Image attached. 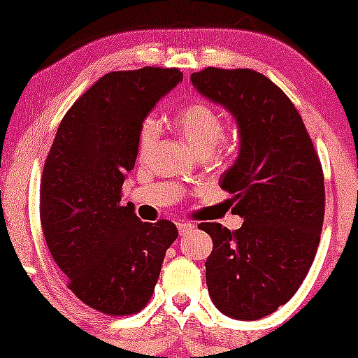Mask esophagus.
Instances as JSON below:
<instances>
[{"label": "esophagus", "instance_id": "34e87169", "mask_svg": "<svg viewBox=\"0 0 358 358\" xmlns=\"http://www.w3.org/2000/svg\"><path fill=\"white\" fill-rule=\"evenodd\" d=\"M176 227H178L180 236H185L187 232H190V230L194 229V225L190 222H178V223H176Z\"/></svg>", "mask_w": 358, "mask_h": 358}]
</instances>
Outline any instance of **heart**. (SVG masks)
I'll list each match as a JSON object with an SVG mask.
<instances>
[{"label": "heart", "mask_w": 358, "mask_h": 358, "mask_svg": "<svg viewBox=\"0 0 358 358\" xmlns=\"http://www.w3.org/2000/svg\"><path fill=\"white\" fill-rule=\"evenodd\" d=\"M176 128L182 133L194 152H211L223 135V121L211 106L196 102L187 106L176 115ZM159 135V121L147 117L138 131V154L145 156Z\"/></svg>", "instance_id": "1"}]
</instances>
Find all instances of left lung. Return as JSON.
<instances>
[{"label":"left lung","mask_w":358,"mask_h":358,"mask_svg":"<svg viewBox=\"0 0 358 358\" xmlns=\"http://www.w3.org/2000/svg\"><path fill=\"white\" fill-rule=\"evenodd\" d=\"M202 96L234 115L239 156L220 178L234 194L236 232L201 223L213 239L206 284L216 308L258 320L287 303L315 258L324 223V175L301 115L286 93L251 69L190 76Z\"/></svg>","instance_id":"left-lung-1"}]
</instances>
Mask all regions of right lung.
Returning a JSON list of instances; mask_svg holds the SVG:
<instances>
[{"mask_svg":"<svg viewBox=\"0 0 358 358\" xmlns=\"http://www.w3.org/2000/svg\"><path fill=\"white\" fill-rule=\"evenodd\" d=\"M183 79L178 69L143 67L102 76L64 115L41 178L46 246L69 289L107 315L147 305L166 249L178 230L168 220L140 222L121 204L138 131L156 103Z\"/></svg>","mask_w":358,"mask_h":358,"instance_id":"right-lung-1","label":"right lung"}]
</instances>
